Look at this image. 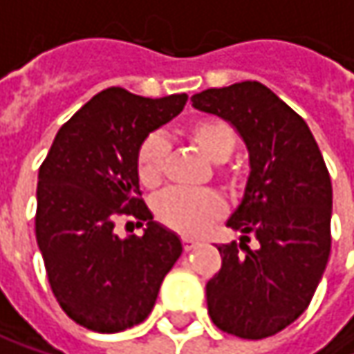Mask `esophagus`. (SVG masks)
<instances>
[{
  "label": "esophagus",
  "instance_id": "34e87169",
  "mask_svg": "<svg viewBox=\"0 0 354 354\" xmlns=\"http://www.w3.org/2000/svg\"><path fill=\"white\" fill-rule=\"evenodd\" d=\"M182 246L186 252H190V250H194V248L198 246V242L196 240H192V238H182Z\"/></svg>",
  "mask_w": 354,
  "mask_h": 354
}]
</instances>
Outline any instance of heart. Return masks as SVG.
I'll use <instances>...</instances> for the list:
<instances>
[{"label": "heart", "mask_w": 354, "mask_h": 354, "mask_svg": "<svg viewBox=\"0 0 354 354\" xmlns=\"http://www.w3.org/2000/svg\"><path fill=\"white\" fill-rule=\"evenodd\" d=\"M186 137L215 164L225 178H236L234 172L223 168V162L232 158L236 151V131L234 127L217 116H203L188 124ZM168 164V143L160 135H149L141 143L137 151V176L139 182L147 188H156L166 176ZM156 217L166 227L184 236L203 234L217 217L223 213V201L215 190L201 188H172L158 196L153 205Z\"/></svg>", "instance_id": "heart-1"}]
</instances>
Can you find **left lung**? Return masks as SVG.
Instances as JSON below:
<instances>
[{"mask_svg": "<svg viewBox=\"0 0 354 354\" xmlns=\"http://www.w3.org/2000/svg\"><path fill=\"white\" fill-rule=\"evenodd\" d=\"M190 100L234 124L250 153L244 198L227 219L240 244L217 248L209 316L227 334L260 340L293 324L318 289L332 244L330 174L306 120L260 82L211 88Z\"/></svg>", "mask_w": 354, "mask_h": 354, "instance_id": "obj_1", "label": "left lung"}]
</instances>
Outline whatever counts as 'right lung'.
Segmentation results:
<instances>
[{
  "label": "right lung",
  "mask_w": 354,
  "mask_h": 354,
  "mask_svg": "<svg viewBox=\"0 0 354 354\" xmlns=\"http://www.w3.org/2000/svg\"><path fill=\"white\" fill-rule=\"evenodd\" d=\"M188 96L143 98L108 88L57 133L36 186V242L63 312L94 332H120L147 318L182 244L153 221L141 198L137 151L182 112ZM118 214L143 236L113 234Z\"/></svg>",
  "instance_id": "1"
}]
</instances>
